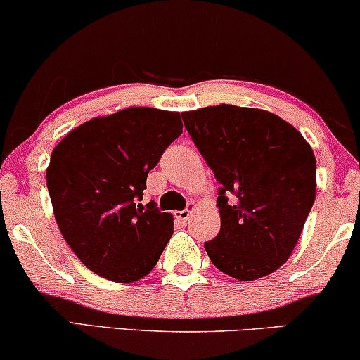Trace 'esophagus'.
<instances>
[{
    "label": "esophagus",
    "mask_w": 360,
    "mask_h": 360,
    "mask_svg": "<svg viewBox=\"0 0 360 360\" xmlns=\"http://www.w3.org/2000/svg\"><path fill=\"white\" fill-rule=\"evenodd\" d=\"M189 217H191V209H184V211L176 212V219L179 222H183V224H186V222L189 221Z\"/></svg>",
    "instance_id": "obj_1"
}]
</instances>
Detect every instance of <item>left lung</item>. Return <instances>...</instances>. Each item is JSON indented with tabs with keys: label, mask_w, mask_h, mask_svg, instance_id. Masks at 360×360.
Masks as SVG:
<instances>
[{
	"label": "left lung",
	"mask_w": 360,
	"mask_h": 360,
	"mask_svg": "<svg viewBox=\"0 0 360 360\" xmlns=\"http://www.w3.org/2000/svg\"><path fill=\"white\" fill-rule=\"evenodd\" d=\"M186 129L221 184V231L209 259L239 281L288 261L316 199V158L302 134L272 112L219 104L183 112Z\"/></svg>",
	"instance_id": "8db88e82"
}]
</instances>
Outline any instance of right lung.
I'll return each instance as SVG.
<instances>
[{
	"label": "right lung",
	"instance_id": "obj_1",
	"mask_svg": "<svg viewBox=\"0 0 360 360\" xmlns=\"http://www.w3.org/2000/svg\"><path fill=\"white\" fill-rule=\"evenodd\" d=\"M181 134L179 112L129 108L84 122L54 148L46 171L54 217L89 271L126 284L156 266L172 216L139 201L149 171Z\"/></svg>",
	"mask_w": 360,
	"mask_h": 360
}]
</instances>
